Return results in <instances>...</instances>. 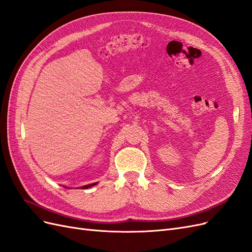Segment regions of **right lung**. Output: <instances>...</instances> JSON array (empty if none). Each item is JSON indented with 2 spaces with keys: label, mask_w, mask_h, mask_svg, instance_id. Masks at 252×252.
Masks as SVG:
<instances>
[{
  "label": "right lung",
  "mask_w": 252,
  "mask_h": 252,
  "mask_svg": "<svg viewBox=\"0 0 252 252\" xmlns=\"http://www.w3.org/2000/svg\"><path fill=\"white\" fill-rule=\"evenodd\" d=\"M97 183H93V184H89V185H85V186H82L81 188L82 189H85V188H89V187H91V186H94V185H96ZM67 188V187H66Z\"/></svg>",
  "instance_id": "1"
}]
</instances>
